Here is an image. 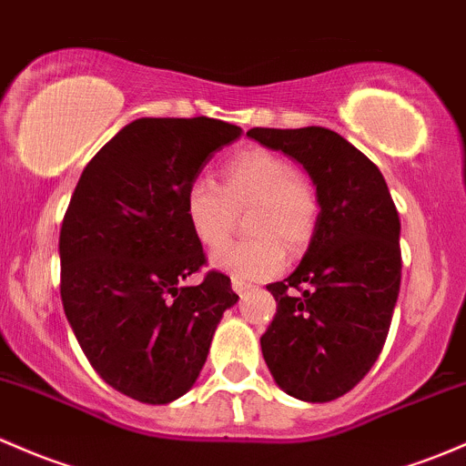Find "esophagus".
Masks as SVG:
<instances>
[{"mask_svg":"<svg viewBox=\"0 0 466 466\" xmlns=\"http://www.w3.org/2000/svg\"><path fill=\"white\" fill-rule=\"evenodd\" d=\"M232 288H234V292H237V295H243V292H248L249 288V283H246V281H241V279H232Z\"/></svg>","mask_w":466,"mask_h":466,"instance_id":"esophagus-1","label":"esophagus"}]
</instances>
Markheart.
Instances as JSON below:
<instances>
[{"mask_svg": "<svg viewBox=\"0 0 466 466\" xmlns=\"http://www.w3.org/2000/svg\"><path fill=\"white\" fill-rule=\"evenodd\" d=\"M252 208L248 218L252 241L225 243L212 254V266L234 279L261 281L286 263L288 249L303 248L317 220V196L310 185L295 176V167L281 154L246 149L225 167V183L212 176H194L185 189V217L196 241L217 248L228 238L237 209Z\"/></svg>", "mask_w": 466, "mask_h": 466, "instance_id": "heart-1", "label": "heart"}]
</instances>
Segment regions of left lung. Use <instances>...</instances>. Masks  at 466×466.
I'll use <instances>...</instances> for the list:
<instances>
[{
	"mask_svg": "<svg viewBox=\"0 0 466 466\" xmlns=\"http://www.w3.org/2000/svg\"><path fill=\"white\" fill-rule=\"evenodd\" d=\"M248 136L297 160L319 205L297 270L268 286L277 315L263 360L292 398L337 400L373 369L389 335L401 281L398 209L381 171L335 131L257 127Z\"/></svg>",
	"mask_w": 466,
	"mask_h": 466,
	"instance_id": "1",
	"label": "left lung"
}]
</instances>
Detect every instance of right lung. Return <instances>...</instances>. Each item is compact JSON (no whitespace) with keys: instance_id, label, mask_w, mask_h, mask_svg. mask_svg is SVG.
<instances>
[{"instance_id":"1","label":"right lung","mask_w":466,"mask_h":466,"mask_svg":"<svg viewBox=\"0 0 466 466\" xmlns=\"http://www.w3.org/2000/svg\"><path fill=\"white\" fill-rule=\"evenodd\" d=\"M243 129L214 117H138L82 171L62 220L60 295L86 360L145 404L187 393L223 312L229 277L208 272L185 217V189Z\"/></svg>"}]
</instances>
